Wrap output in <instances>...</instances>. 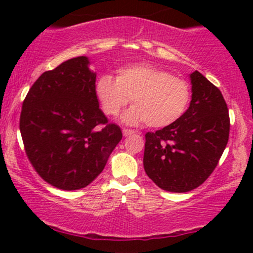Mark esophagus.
<instances>
[{
  "label": "esophagus",
  "instance_id": "34e87169",
  "mask_svg": "<svg viewBox=\"0 0 253 253\" xmlns=\"http://www.w3.org/2000/svg\"><path fill=\"white\" fill-rule=\"evenodd\" d=\"M122 133H124L125 137L127 136H131V134L136 133V131H133V129H127V128H124L122 129Z\"/></svg>",
  "mask_w": 253,
  "mask_h": 253
}]
</instances>
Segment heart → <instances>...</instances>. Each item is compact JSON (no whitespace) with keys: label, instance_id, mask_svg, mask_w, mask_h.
I'll return each instance as SVG.
<instances>
[{"label":"heart","instance_id":"1","mask_svg":"<svg viewBox=\"0 0 253 253\" xmlns=\"http://www.w3.org/2000/svg\"><path fill=\"white\" fill-rule=\"evenodd\" d=\"M95 95L109 116H117L131 99L133 106L122 116L127 125L145 122L150 127H165L177 121L190 103V86L155 66L136 63L121 67L117 77L100 76L95 82Z\"/></svg>","mask_w":253,"mask_h":253}]
</instances>
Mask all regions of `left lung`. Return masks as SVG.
I'll list each match as a JSON object with an SVG mask.
<instances>
[{
	"instance_id": "left-lung-1",
	"label": "left lung",
	"mask_w": 253,
	"mask_h": 253,
	"mask_svg": "<svg viewBox=\"0 0 253 253\" xmlns=\"http://www.w3.org/2000/svg\"><path fill=\"white\" fill-rule=\"evenodd\" d=\"M191 103L172 125L145 134V174L162 190L188 192L208 178L229 139V110L220 90L195 71Z\"/></svg>"
}]
</instances>
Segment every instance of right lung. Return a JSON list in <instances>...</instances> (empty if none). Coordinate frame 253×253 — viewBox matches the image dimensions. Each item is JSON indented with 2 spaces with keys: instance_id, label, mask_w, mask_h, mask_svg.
Masks as SVG:
<instances>
[{
  "instance_id": "1",
  "label": "right lung",
  "mask_w": 253,
  "mask_h": 253,
  "mask_svg": "<svg viewBox=\"0 0 253 253\" xmlns=\"http://www.w3.org/2000/svg\"><path fill=\"white\" fill-rule=\"evenodd\" d=\"M89 65L79 56L44 72L22 106L25 153L38 174L60 190H79L95 180L122 138L121 128L108 124L99 108L96 73Z\"/></svg>"
}]
</instances>
